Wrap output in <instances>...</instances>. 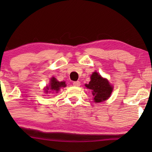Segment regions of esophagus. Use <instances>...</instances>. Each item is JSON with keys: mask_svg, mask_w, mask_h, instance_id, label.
Masks as SVG:
<instances>
[{"mask_svg": "<svg viewBox=\"0 0 152 152\" xmlns=\"http://www.w3.org/2000/svg\"><path fill=\"white\" fill-rule=\"evenodd\" d=\"M74 86H80V82L79 81H77V82H74L72 83Z\"/></svg>", "mask_w": 152, "mask_h": 152, "instance_id": "1", "label": "esophagus"}]
</instances>
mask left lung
Returning <instances> with one entry per match:
<instances>
[{
	"instance_id": "8db88e82",
	"label": "left lung",
	"mask_w": 152,
	"mask_h": 152,
	"mask_svg": "<svg viewBox=\"0 0 152 152\" xmlns=\"http://www.w3.org/2000/svg\"><path fill=\"white\" fill-rule=\"evenodd\" d=\"M87 88L90 89L95 102H101L109 99L113 91V87L109 84L107 79L103 78L97 72H93L91 81L85 84Z\"/></svg>"
}]
</instances>
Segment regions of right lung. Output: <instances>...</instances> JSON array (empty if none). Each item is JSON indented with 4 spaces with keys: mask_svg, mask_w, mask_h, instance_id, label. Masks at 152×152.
<instances>
[{
    "mask_svg": "<svg viewBox=\"0 0 152 152\" xmlns=\"http://www.w3.org/2000/svg\"><path fill=\"white\" fill-rule=\"evenodd\" d=\"M66 84L65 82H59L57 80V79L52 77L50 79V82L49 86H47L46 88H45V92L48 93V92L53 93H58V91H59V89L62 88V87H66Z\"/></svg>",
    "mask_w": 152,
    "mask_h": 152,
    "instance_id": "add662e5",
    "label": "right lung"
}]
</instances>
